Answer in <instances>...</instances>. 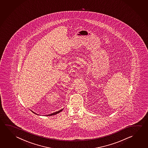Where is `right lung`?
<instances>
[{
  "mask_svg": "<svg viewBox=\"0 0 148 148\" xmlns=\"http://www.w3.org/2000/svg\"><path fill=\"white\" fill-rule=\"evenodd\" d=\"M63 110V109H61V110H60V111H58L56 112H55V113H52V114H50L51 115H56V114H58V113H60V112L62 111ZM34 113H35V114H36V113H34V112H33Z\"/></svg>",
  "mask_w": 148,
  "mask_h": 148,
  "instance_id": "obj_1",
  "label": "right lung"
}]
</instances>
